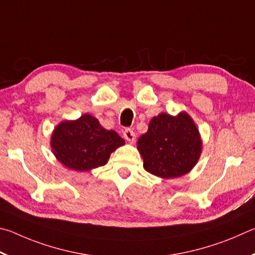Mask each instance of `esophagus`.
<instances>
[{"label": "esophagus", "mask_w": 255, "mask_h": 255, "mask_svg": "<svg viewBox=\"0 0 255 255\" xmlns=\"http://www.w3.org/2000/svg\"><path fill=\"white\" fill-rule=\"evenodd\" d=\"M123 136L124 139L128 142H133L135 140V133L133 132L131 128H127V130L123 132Z\"/></svg>", "instance_id": "esophagus-1"}]
</instances>
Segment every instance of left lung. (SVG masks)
Instances as JSON below:
<instances>
[{"mask_svg":"<svg viewBox=\"0 0 255 255\" xmlns=\"http://www.w3.org/2000/svg\"><path fill=\"white\" fill-rule=\"evenodd\" d=\"M143 168L151 175L172 179L191 171L202 154L198 128L187 112L176 116L160 113L150 121L148 131L137 139Z\"/></svg>","mask_w":255,"mask_h":255,"instance_id":"1","label":"left lung"}]
</instances>
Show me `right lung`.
Wrapping results in <instances>:
<instances>
[{
	"mask_svg": "<svg viewBox=\"0 0 255 255\" xmlns=\"http://www.w3.org/2000/svg\"><path fill=\"white\" fill-rule=\"evenodd\" d=\"M124 144L118 133L106 130L91 114L62 121L50 139L51 151L58 161L79 172L104 166L111 153Z\"/></svg>",
	"mask_w": 255,
	"mask_h": 255,
	"instance_id": "1",
	"label": "right lung"
}]
</instances>
